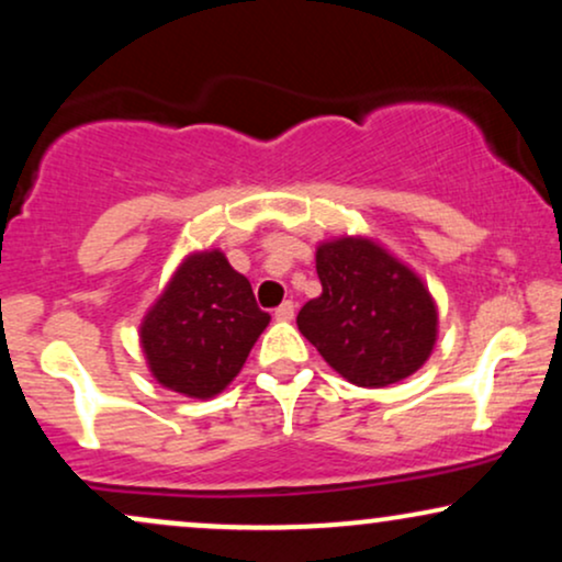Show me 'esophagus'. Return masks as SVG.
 <instances>
[{"label": "esophagus", "instance_id": "obj_1", "mask_svg": "<svg viewBox=\"0 0 562 562\" xmlns=\"http://www.w3.org/2000/svg\"><path fill=\"white\" fill-rule=\"evenodd\" d=\"M293 314H295V306H293V301H282L280 306L274 308V317L277 319H293Z\"/></svg>", "mask_w": 562, "mask_h": 562}]
</instances>
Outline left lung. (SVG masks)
<instances>
[{
  "label": "left lung",
  "instance_id": "obj_1",
  "mask_svg": "<svg viewBox=\"0 0 562 562\" xmlns=\"http://www.w3.org/2000/svg\"><path fill=\"white\" fill-rule=\"evenodd\" d=\"M322 295L299 312V330L338 375L362 389L409 378L436 344L438 314L412 269L364 237L317 248Z\"/></svg>",
  "mask_w": 562,
  "mask_h": 562
}]
</instances>
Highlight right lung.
I'll return each instance as SVG.
<instances>
[{"label":"right lung","mask_w":562,"mask_h":562,"mask_svg":"<svg viewBox=\"0 0 562 562\" xmlns=\"http://www.w3.org/2000/svg\"><path fill=\"white\" fill-rule=\"evenodd\" d=\"M269 314L222 250L187 256L142 322L147 364L166 389L211 398L243 370Z\"/></svg>","instance_id":"1"}]
</instances>
